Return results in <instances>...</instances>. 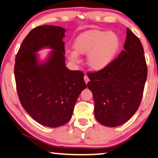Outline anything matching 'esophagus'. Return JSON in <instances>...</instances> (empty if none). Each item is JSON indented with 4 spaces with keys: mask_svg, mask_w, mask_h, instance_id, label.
Segmentation results:
<instances>
[{
    "mask_svg": "<svg viewBox=\"0 0 158 158\" xmlns=\"http://www.w3.org/2000/svg\"><path fill=\"white\" fill-rule=\"evenodd\" d=\"M84 79H85V81L86 84H87V82H88V81H89V79L87 75H85V77H84Z\"/></svg>",
    "mask_w": 158,
    "mask_h": 158,
    "instance_id": "esophagus-1",
    "label": "esophagus"
}]
</instances>
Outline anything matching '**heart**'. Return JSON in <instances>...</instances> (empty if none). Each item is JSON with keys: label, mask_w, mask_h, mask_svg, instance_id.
Returning <instances> with one entry per match:
<instances>
[{"label": "heart", "mask_w": 158, "mask_h": 158, "mask_svg": "<svg viewBox=\"0 0 158 158\" xmlns=\"http://www.w3.org/2000/svg\"><path fill=\"white\" fill-rule=\"evenodd\" d=\"M75 51L69 52L71 61L79 62V55H88L87 64L95 71L106 68L113 60L119 47V39L113 32L93 30L82 33L73 43Z\"/></svg>", "instance_id": "obj_1"}]
</instances>
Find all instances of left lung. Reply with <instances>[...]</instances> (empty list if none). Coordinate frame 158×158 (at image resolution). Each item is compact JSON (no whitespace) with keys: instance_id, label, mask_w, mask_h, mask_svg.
Here are the masks:
<instances>
[{"instance_id":"left-lung-1","label":"left lung","mask_w":158,"mask_h":158,"mask_svg":"<svg viewBox=\"0 0 158 158\" xmlns=\"http://www.w3.org/2000/svg\"><path fill=\"white\" fill-rule=\"evenodd\" d=\"M87 76L97 120L107 127L126 123L140 106L147 77L140 40L127 28L124 50L106 68Z\"/></svg>"}]
</instances>
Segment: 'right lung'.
<instances>
[{
	"instance_id": "right-lung-1",
	"label": "right lung",
	"mask_w": 158,
	"mask_h": 158,
	"mask_svg": "<svg viewBox=\"0 0 158 158\" xmlns=\"http://www.w3.org/2000/svg\"><path fill=\"white\" fill-rule=\"evenodd\" d=\"M65 30L53 25L35 27L23 40L15 65L16 86L19 101L37 123L56 127L68 123L81 91L87 87L84 73L65 67ZM44 47L53 51L43 64L36 51Z\"/></svg>"
}]
</instances>
